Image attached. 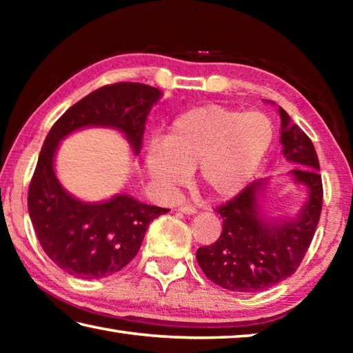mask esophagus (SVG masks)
<instances>
[{
  "mask_svg": "<svg viewBox=\"0 0 353 353\" xmlns=\"http://www.w3.org/2000/svg\"><path fill=\"white\" fill-rule=\"evenodd\" d=\"M179 212H182L185 214H193L198 210H196V207H193V205H181L179 207Z\"/></svg>",
  "mask_w": 353,
  "mask_h": 353,
  "instance_id": "1",
  "label": "esophagus"
}]
</instances>
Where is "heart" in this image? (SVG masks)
I'll use <instances>...</instances> for the list:
<instances>
[{
  "instance_id": "heart-1",
  "label": "heart",
  "mask_w": 353,
  "mask_h": 353,
  "mask_svg": "<svg viewBox=\"0 0 353 353\" xmlns=\"http://www.w3.org/2000/svg\"><path fill=\"white\" fill-rule=\"evenodd\" d=\"M274 129L261 112L208 104L179 115L165 143H152L146 171L165 190L188 181L199 170L204 187L219 198L238 193L254 176L272 143Z\"/></svg>"
}]
</instances>
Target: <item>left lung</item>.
Listing matches in <instances>:
<instances>
[{"instance_id": "8db88e82", "label": "left lung", "mask_w": 353, "mask_h": 353, "mask_svg": "<svg viewBox=\"0 0 353 353\" xmlns=\"http://www.w3.org/2000/svg\"><path fill=\"white\" fill-rule=\"evenodd\" d=\"M282 152L288 162L299 165L288 174L305 185L308 199L296 218L268 221L263 218L259 199L268 179L243 188L235 198L216 207L223 218V232L210 246L196 252L201 270L221 288L238 292H256L271 288L292 276L305 256L322 210V181L319 160L312 140L291 121L282 107Z\"/></svg>"}]
</instances>
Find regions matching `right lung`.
I'll return each instance as SVG.
<instances>
[{
	"instance_id": "right-lung-1",
	"label": "right lung",
	"mask_w": 353,
	"mask_h": 353,
	"mask_svg": "<svg viewBox=\"0 0 353 353\" xmlns=\"http://www.w3.org/2000/svg\"><path fill=\"white\" fill-rule=\"evenodd\" d=\"M162 97L140 82H118L98 88L71 105L46 135L28 191V210L41 249L70 276L104 279L134 259L154 218L168 208L148 205L128 194L104 202H82L57 181L54 155L62 139L88 126L123 132L141 151L146 117Z\"/></svg>"
}]
</instances>
